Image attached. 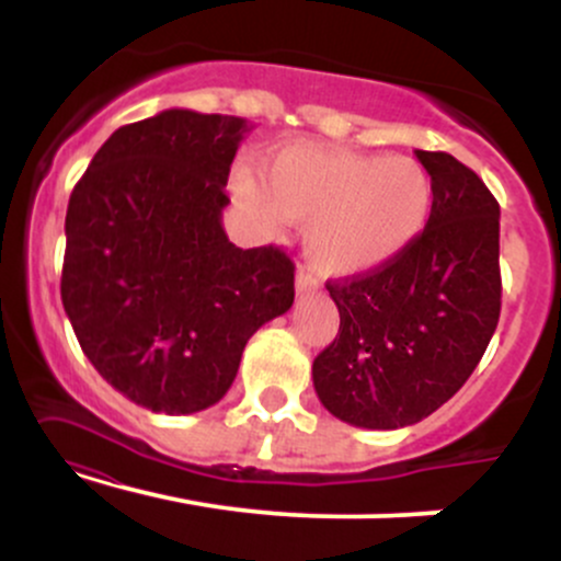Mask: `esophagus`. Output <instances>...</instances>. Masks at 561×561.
<instances>
[{"mask_svg":"<svg viewBox=\"0 0 561 561\" xmlns=\"http://www.w3.org/2000/svg\"><path fill=\"white\" fill-rule=\"evenodd\" d=\"M317 287H319V282L313 279L306 268H298V274H295V293L306 295V293H313Z\"/></svg>","mask_w":561,"mask_h":561,"instance_id":"obj_1","label":"esophagus"}]
</instances>
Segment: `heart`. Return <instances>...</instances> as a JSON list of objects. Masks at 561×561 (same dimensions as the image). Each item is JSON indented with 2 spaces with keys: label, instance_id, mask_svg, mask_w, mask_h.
Instances as JSON below:
<instances>
[{
  "label": "heart",
  "instance_id": "b5f03b06",
  "mask_svg": "<svg viewBox=\"0 0 561 561\" xmlns=\"http://www.w3.org/2000/svg\"><path fill=\"white\" fill-rule=\"evenodd\" d=\"M237 203L263 227L300 221L319 274L375 272L409 250L427 227L435 184L420 160L330 147H287L266 160L261 186L240 173Z\"/></svg>",
  "mask_w": 561,
  "mask_h": 561
}]
</instances>
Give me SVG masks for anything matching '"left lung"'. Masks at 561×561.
I'll return each mask as SVG.
<instances>
[{
	"label": "left lung",
	"mask_w": 561,
	"mask_h": 561,
	"mask_svg": "<svg viewBox=\"0 0 561 561\" xmlns=\"http://www.w3.org/2000/svg\"><path fill=\"white\" fill-rule=\"evenodd\" d=\"M435 184L427 227L398 259L330 282L340 332L313 358V388L353 427L422 422L459 392L501 313L499 203L448 152L416 150Z\"/></svg>",
	"instance_id": "8db88e82"
}]
</instances>
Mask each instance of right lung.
<instances>
[{
    "mask_svg": "<svg viewBox=\"0 0 561 561\" xmlns=\"http://www.w3.org/2000/svg\"><path fill=\"white\" fill-rule=\"evenodd\" d=\"M250 128L179 107L121 126L70 195L62 306L102 379L156 414L221 401L248 340L295 300L287 253L237 248L221 224Z\"/></svg>",
    "mask_w": 561,
    "mask_h": 561,
    "instance_id": "obj_1",
    "label": "right lung"
}]
</instances>
